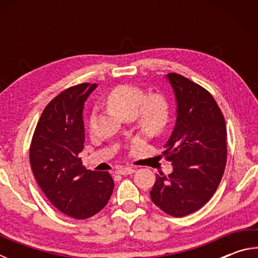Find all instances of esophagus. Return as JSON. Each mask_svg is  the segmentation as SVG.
Wrapping results in <instances>:
<instances>
[{
	"label": "esophagus",
	"mask_w": 258,
	"mask_h": 258,
	"mask_svg": "<svg viewBox=\"0 0 258 258\" xmlns=\"http://www.w3.org/2000/svg\"><path fill=\"white\" fill-rule=\"evenodd\" d=\"M134 172H135V169L132 167H119L116 171V173L119 174V175H128V174H132Z\"/></svg>",
	"instance_id": "34e87169"
}]
</instances>
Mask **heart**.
Returning a JSON list of instances; mask_svg holds the SVG:
<instances>
[{
  "label": "heart",
  "instance_id": "obj_1",
  "mask_svg": "<svg viewBox=\"0 0 258 258\" xmlns=\"http://www.w3.org/2000/svg\"><path fill=\"white\" fill-rule=\"evenodd\" d=\"M108 104L123 117L137 115L140 126L148 132H157L165 125L168 117V106L160 94H151L145 98L140 87L118 85L110 91ZM94 116L90 119L93 126Z\"/></svg>",
  "mask_w": 258,
  "mask_h": 258
}]
</instances>
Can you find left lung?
I'll return each mask as SVG.
<instances>
[{
	"label": "left lung",
	"mask_w": 258,
	"mask_h": 258,
	"mask_svg": "<svg viewBox=\"0 0 258 258\" xmlns=\"http://www.w3.org/2000/svg\"><path fill=\"white\" fill-rule=\"evenodd\" d=\"M176 100V123L164 155L173 165L156 174L150 198L161 211L182 217L202 208L215 194L226 164V126L213 95L175 73L167 74Z\"/></svg>",
	"instance_id": "1"
}]
</instances>
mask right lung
Listing matches in <instances>:
<instances>
[{
	"label": "right lung",
	"instance_id": "add662e5",
	"mask_svg": "<svg viewBox=\"0 0 258 258\" xmlns=\"http://www.w3.org/2000/svg\"><path fill=\"white\" fill-rule=\"evenodd\" d=\"M97 84L82 83L64 90L43 110L30 143L29 161L37 184L61 213L85 220L108 204L113 180L108 172L87 171L83 108Z\"/></svg>",
	"mask_w": 258,
	"mask_h": 258
}]
</instances>
